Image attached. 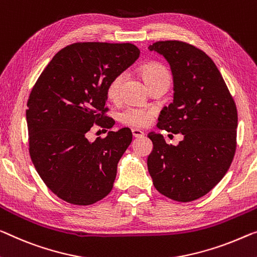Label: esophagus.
Returning a JSON list of instances; mask_svg holds the SVG:
<instances>
[{"label":"esophagus","instance_id":"esophagus-1","mask_svg":"<svg viewBox=\"0 0 257 257\" xmlns=\"http://www.w3.org/2000/svg\"><path fill=\"white\" fill-rule=\"evenodd\" d=\"M132 134L134 138H141V137H144L145 133L139 128H132Z\"/></svg>","mask_w":257,"mask_h":257}]
</instances>
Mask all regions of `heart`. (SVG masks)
<instances>
[{
    "label": "heart",
    "mask_w": 257,
    "mask_h": 257,
    "mask_svg": "<svg viewBox=\"0 0 257 257\" xmlns=\"http://www.w3.org/2000/svg\"><path fill=\"white\" fill-rule=\"evenodd\" d=\"M139 71L148 87L160 84V82L171 81V74H170L169 70L163 64H161V63H145V64L140 66ZM123 79V74H117V76L110 80L108 87H106V96H108L109 100L116 101L119 98ZM153 116L154 111L151 109L130 106V108H126L119 113V120L126 125L136 126V127H144V126H147L151 123Z\"/></svg>",
    "instance_id": "heart-1"
}]
</instances>
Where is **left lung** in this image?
Masks as SVG:
<instances>
[{
  "instance_id": "1",
  "label": "left lung",
  "mask_w": 257,
  "mask_h": 257,
  "mask_svg": "<svg viewBox=\"0 0 257 257\" xmlns=\"http://www.w3.org/2000/svg\"><path fill=\"white\" fill-rule=\"evenodd\" d=\"M148 49L163 55L173 76V102L161 111L157 127L184 136L172 146L162 134L149 133L154 147L148 171L161 194L189 202L210 192L233 161L236 106L219 70L204 51L177 40L157 41Z\"/></svg>"
}]
</instances>
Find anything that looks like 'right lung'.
Listing matches in <instances>:
<instances>
[{"label": "right lung", "mask_w": 257, "mask_h": 257, "mask_svg": "<svg viewBox=\"0 0 257 257\" xmlns=\"http://www.w3.org/2000/svg\"><path fill=\"white\" fill-rule=\"evenodd\" d=\"M139 55L132 43H72L33 86L26 110L31 160L47 187L66 202L89 206L111 192L131 130L110 131L94 142L85 136L94 124H115L105 116L106 87Z\"/></svg>", "instance_id": "obj_1"}]
</instances>
